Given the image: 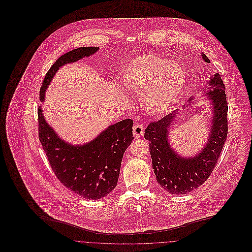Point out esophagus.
<instances>
[{
	"label": "esophagus",
	"instance_id": "esophagus-1",
	"mask_svg": "<svg viewBox=\"0 0 252 252\" xmlns=\"http://www.w3.org/2000/svg\"><path fill=\"white\" fill-rule=\"evenodd\" d=\"M133 133H134L135 138H142L144 136V126L141 125V124H136L134 129H133Z\"/></svg>",
	"mask_w": 252,
	"mask_h": 252
}]
</instances>
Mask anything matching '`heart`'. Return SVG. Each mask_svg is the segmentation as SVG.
Returning <instances> with one entry per match:
<instances>
[{
    "label": "heart",
    "instance_id": "obj_1",
    "mask_svg": "<svg viewBox=\"0 0 252 252\" xmlns=\"http://www.w3.org/2000/svg\"><path fill=\"white\" fill-rule=\"evenodd\" d=\"M119 81L123 89L142 96L147 111L160 114L176 104L185 84V74L175 62L143 54L122 68Z\"/></svg>",
    "mask_w": 252,
    "mask_h": 252
}]
</instances>
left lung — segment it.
Listing matches in <instances>:
<instances>
[{"instance_id":"obj_1","label":"left lung","mask_w":252,"mask_h":252,"mask_svg":"<svg viewBox=\"0 0 252 252\" xmlns=\"http://www.w3.org/2000/svg\"><path fill=\"white\" fill-rule=\"evenodd\" d=\"M202 56L210 63V59L203 52ZM208 86V96L214 108L213 123L208 143L200 153L190 158L182 157L174 151L168 142L170 126L183 106L175 108L158 121L150 122L144 130V139L149 142L152 168L157 182L171 194H186L205 183L216 168L227 139L228 102L225 85L218 72L213 75Z\"/></svg>"}]
</instances>
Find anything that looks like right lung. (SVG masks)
I'll list each match as a JSON object with an SVG mask.
<instances>
[{"label": "right lung", "mask_w": 252, "mask_h": 252, "mask_svg": "<svg viewBox=\"0 0 252 252\" xmlns=\"http://www.w3.org/2000/svg\"><path fill=\"white\" fill-rule=\"evenodd\" d=\"M97 46L79 47L62 55L46 72L39 91V100L60 67L94 54ZM38 139L58 180L76 195L98 200L116 186L123 154L134 140L133 120L124 119L109 126L96 139L84 145H72L61 140L46 123L37 108Z\"/></svg>", "instance_id": "1"}]
</instances>
